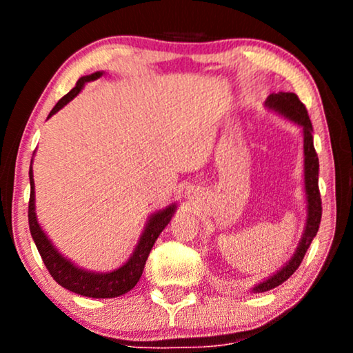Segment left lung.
I'll use <instances>...</instances> for the list:
<instances>
[{
	"instance_id": "obj_1",
	"label": "left lung",
	"mask_w": 353,
	"mask_h": 353,
	"mask_svg": "<svg viewBox=\"0 0 353 353\" xmlns=\"http://www.w3.org/2000/svg\"><path fill=\"white\" fill-rule=\"evenodd\" d=\"M267 105L270 109H274L276 112L283 114L284 117L294 120L299 123L303 130V176H305V194H307V226L305 233L302 236L301 244L294 254V257L289 260V263L279 270L276 274H273L272 278H268L267 281L260 283L259 286L254 288V292H265L270 289L279 286L286 279L294 274V272L299 268V265L302 263L303 255H305L307 249L310 248L313 238L318 233L321 221V196H320V188H318V170H320V162H318V156L313 146V128L310 117H308L307 108L303 103L299 99L296 93H283L279 91L276 94H270L267 99Z\"/></svg>"
}]
</instances>
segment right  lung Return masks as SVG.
Returning a JSON list of instances; mask_svg holds the SVG:
<instances>
[{
	"label": "right lung",
	"mask_w": 353,
	"mask_h": 353,
	"mask_svg": "<svg viewBox=\"0 0 353 353\" xmlns=\"http://www.w3.org/2000/svg\"><path fill=\"white\" fill-rule=\"evenodd\" d=\"M103 75V72H94V74L81 77L77 81V85L72 88L69 93L57 101V104L52 108L50 112V117L52 114H56L57 110L64 108L70 99H74L77 94L80 93L81 88L86 81L96 80ZM30 201H28V226H30L32 238L35 241V245L40 252L43 262L48 272L52 276V279L57 284H61L62 288L69 289V291L80 294L85 297H93V299H112L119 297L122 294L128 292L130 289L137 286V283L141 278L144 265H146L148 255L151 252L154 243L159 238V234L162 233V230L165 228L170 221L173 212H175V204L168 205L167 209H163L157 214L151 216V220L148 221L146 230L139 239V243L134 249L132 257L128 259V262L120 267L119 270H114L110 273H91L86 270H81L75 267L74 263L62 257V255L54 249V245L51 244V241L48 239L45 231L40 228L37 221L35 215V185H33V172L30 165Z\"/></svg>",
	"instance_id": "1"
}]
</instances>
